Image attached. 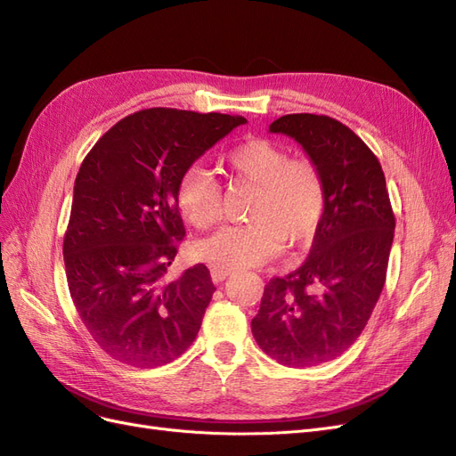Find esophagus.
Listing matches in <instances>:
<instances>
[{
  "label": "esophagus",
  "mask_w": 456,
  "mask_h": 456,
  "mask_svg": "<svg viewBox=\"0 0 456 456\" xmlns=\"http://www.w3.org/2000/svg\"><path fill=\"white\" fill-rule=\"evenodd\" d=\"M230 273H232V272H230V270H224V268H216V266L211 268V278H213L215 283H223Z\"/></svg>",
  "instance_id": "esophagus-1"
}]
</instances>
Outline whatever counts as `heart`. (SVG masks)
Here are the masks:
<instances>
[{
  "label": "heart",
  "instance_id": "b5f03b06",
  "mask_svg": "<svg viewBox=\"0 0 456 456\" xmlns=\"http://www.w3.org/2000/svg\"><path fill=\"white\" fill-rule=\"evenodd\" d=\"M226 171L256 188L249 207L251 223L226 226L198 243L201 260L224 270L258 266L278 256L283 241L298 247L320 226L327 190L322 169L308 158L266 139H249L224 154ZM176 205L198 230L213 228L220 215V186L205 169L190 167L176 184Z\"/></svg>",
  "mask_w": 456,
  "mask_h": 456
}]
</instances>
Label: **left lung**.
Instances as JSON below:
<instances>
[{"instance_id":"1","label":"left lung","mask_w":456,"mask_h":456,"mask_svg":"<svg viewBox=\"0 0 456 456\" xmlns=\"http://www.w3.org/2000/svg\"><path fill=\"white\" fill-rule=\"evenodd\" d=\"M270 133L291 136L325 178L327 203L308 258L272 278L251 329L262 352L289 367H314L360 338L382 293L395 216L377 156L344 123L287 114Z\"/></svg>"}]
</instances>
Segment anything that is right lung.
<instances>
[{
  "mask_svg": "<svg viewBox=\"0 0 456 456\" xmlns=\"http://www.w3.org/2000/svg\"><path fill=\"white\" fill-rule=\"evenodd\" d=\"M241 116L148 108L91 148L74 184L64 233L66 280L93 340L133 367L171 363L196 340L215 293L196 265L163 283L186 236L176 184Z\"/></svg>",
  "mask_w": 456,
  "mask_h": 456,
  "instance_id": "add662e5",
  "label": "right lung"
}]
</instances>
